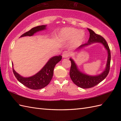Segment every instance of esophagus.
<instances>
[{
    "label": "esophagus",
    "mask_w": 121,
    "mask_h": 121,
    "mask_svg": "<svg viewBox=\"0 0 121 121\" xmlns=\"http://www.w3.org/2000/svg\"><path fill=\"white\" fill-rule=\"evenodd\" d=\"M69 56V53L67 52V51H64L62 53V57L63 58H68V56Z\"/></svg>",
    "instance_id": "esophagus-1"
}]
</instances>
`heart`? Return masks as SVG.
Instances as JSON below:
<instances>
[{
    "label": "heart",
    "instance_id": "heart-1",
    "mask_svg": "<svg viewBox=\"0 0 121 121\" xmlns=\"http://www.w3.org/2000/svg\"><path fill=\"white\" fill-rule=\"evenodd\" d=\"M59 37L65 41L71 40L72 47H76L80 45L85 38V33L83 30H79L74 27H65L60 30Z\"/></svg>",
    "mask_w": 121,
    "mask_h": 121
}]
</instances>
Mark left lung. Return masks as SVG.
<instances>
[{
  "label": "left lung",
  "instance_id": "8db88e82",
  "mask_svg": "<svg viewBox=\"0 0 121 121\" xmlns=\"http://www.w3.org/2000/svg\"><path fill=\"white\" fill-rule=\"evenodd\" d=\"M90 34L89 38L87 43L82 45L76 51L81 50L84 47L91 45L95 43H100L104 46V48L107 51L108 58L106 68L101 73L97 75H90L82 72L78 68L75 62L73 59L70 58L71 62V66L70 71V78L73 83L76 85L82 88H89L97 85L106 78L110 70V61H111V53L109 46L104 38L99 35L96 34L91 29H87Z\"/></svg>",
  "mask_w": 121,
  "mask_h": 121
}]
</instances>
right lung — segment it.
I'll list each match as a JSON object with an SVG mask.
<instances>
[{
  "mask_svg": "<svg viewBox=\"0 0 121 121\" xmlns=\"http://www.w3.org/2000/svg\"><path fill=\"white\" fill-rule=\"evenodd\" d=\"M46 26L47 25H43L33 27L29 31L22 35L20 37L32 36L37 32L45 30ZM61 59H62V56L61 55L52 56L48 61V62L35 75L28 78H25L20 75L19 74L15 72L13 68V72L15 78L24 86L32 89H40L46 87L50 83L52 78L55 66L56 63L60 61Z\"/></svg>",
  "mask_w": 121,
  "mask_h": 121,
  "instance_id": "1",
  "label": "right lung"
}]
</instances>
